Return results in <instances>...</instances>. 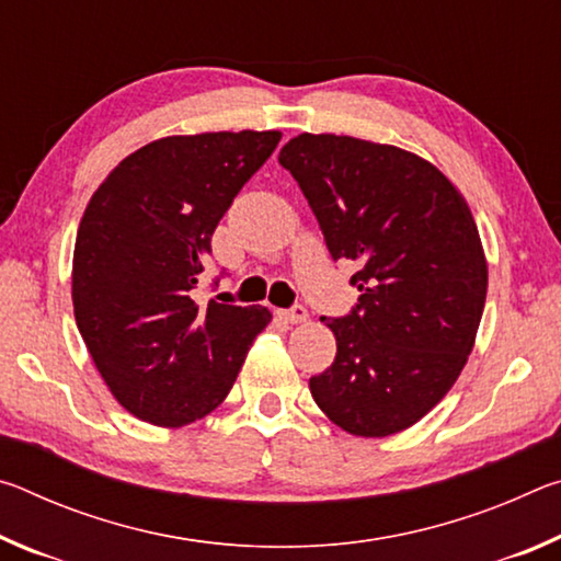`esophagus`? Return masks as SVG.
Listing matches in <instances>:
<instances>
[{
  "label": "esophagus",
  "instance_id": "34e87169",
  "mask_svg": "<svg viewBox=\"0 0 561 561\" xmlns=\"http://www.w3.org/2000/svg\"><path fill=\"white\" fill-rule=\"evenodd\" d=\"M307 307H301V304H294L291 309L282 311V319L289 321V324H301V321H307Z\"/></svg>",
  "mask_w": 561,
  "mask_h": 561
}]
</instances>
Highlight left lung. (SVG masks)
Returning <instances> with one entry per match:
<instances>
[{"instance_id": "left-lung-1", "label": "left lung", "mask_w": 561, "mask_h": 561, "mask_svg": "<svg viewBox=\"0 0 561 561\" xmlns=\"http://www.w3.org/2000/svg\"><path fill=\"white\" fill-rule=\"evenodd\" d=\"M324 234L331 260H351L360 291L334 331L336 358L309 378L339 428L386 438L443 401L478 334L488 262L455 185L396 146L301 133L279 153Z\"/></svg>"}]
</instances>
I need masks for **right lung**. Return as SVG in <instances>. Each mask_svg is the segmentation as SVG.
I'll return each mask as SVG.
<instances>
[{"instance_id": "1", "label": "right lung", "mask_w": 561, "mask_h": 561, "mask_svg": "<svg viewBox=\"0 0 561 561\" xmlns=\"http://www.w3.org/2000/svg\"><path fill=\"white\" fill-rule=\"evenodd\" d=\"M279 130L170 136L111 170L73 247L76 327L116 401L178 428L220 405L272 314L193 294L213 232ZM217 284V282H215Z\"/></svg>"}]
</instances>
